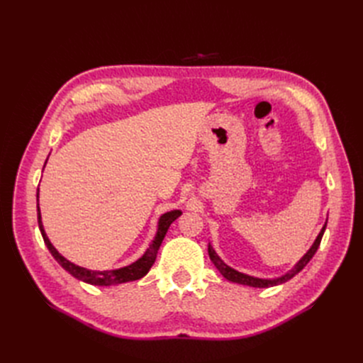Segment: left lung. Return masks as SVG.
I'll use <instances>...</instances> for the list:
<instances>
[{
    "instance_id": "8db88e82",
    "label": "left lung",
    "mask_w": 363,
    "mask_h": 363,
    "mask_svg": "<svg viewBox=\"0 0 363 363\" xmlns=\"http://www.w3.org/2000/svg\"><path fill=\"white\" fill-rule=\"evenodd\" d=\"M325 227H327V223L323 225L320 235L316 236V239L313 240L312 247L307 250L306 255L295 263L294 268L289 269L286 274H283V276L280 277H276V279H260V277H255V276H248V274H244V272H239L236 271L235 268L228 267L227 263L219 257L216 255V251L213 250V247L211 245V242H208V247H207V251H208V256H211V260L213 262V265L216 267V269L223 274V276L228 280V281H233V283H239V284H245V286H251V288H271V286H277V284H281L284 281L291 280L294 276H296L307 263L311 262V259L313 257V255L316 252L318 247H320L321 244V239H323V235L325 232Z\"/></svg>"
}]
</instances>
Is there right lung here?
<instances>
[{"mask_svg": "<svg viewBox=\"0 0 363 363\" xmlns=\"http://www.w3.org/2000/svg\"><path fill=\"white\" fill-rule=\"evenodd\" d=\"M36 200H38L39 230H40V235L43 238V242H45V245L50 250L52 257L56 259L59 262V265L65 271H68L72 277H75L77 280H82L84 283L94 284V286H112V284L135 281V280H139L144 276H147V272L150 271V268L152 267V263H155V260H156L157 251L162 245V240H163L164 235H167V232H168L169 225L182 215V211H169L167 213L160 215L159 221H157V232H156L155 239L151 240V244L147 248V251L136 262L130 263V265L123 267V268L95 271V269H87V268L75 265V263L69 262L67 257H63L60 252L56 248H54V245L50 242V239L45 233V228H43V224H42V216H40V208H39V189H38V194H36Z\"/></svg>", "mask_w": 363, "mask_h": 363, "instance_id": "add662e5", "label": "right lung"}]
</instances>
